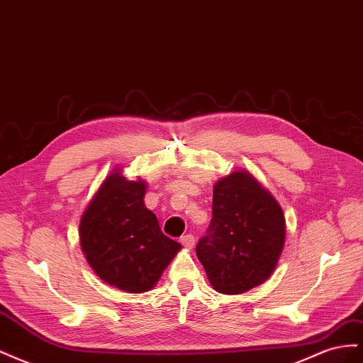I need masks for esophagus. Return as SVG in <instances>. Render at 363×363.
Listing matches in <instances>:
<instances>
[{
    "mask_svg": "<svg viewBox=\"0 0 363 363\" xmlns=\"http://www.w3.org/2000/svg\"><path fill=\"white\" fill-rule=\"evenodd\" d=\"M180 242H182V245H183L184 248L191 250V248L195 245V238H194L192 235H184V236L180 238Z\"/></svg>",
    "mask_w": 363,
    "mask_h": 363,
    "instance_id": "obj_1",
    "label": "esophagus"
}]
</instances>
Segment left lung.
<instances>
[{"mask_svg": "<svg viewBox=\"0 0 363 363\" xmlns=\"http://www.w3.org/2000/svg\"><path fill=\"white\" fill-rule=\"evenodd\" d=\"M286 221L276 199L247 171H235L213 186L212 219L196 244V257L219 294L259 286L276 269Z\"/></svg>", "mask_w": 363, "mask_h": 363, "instance_id": "left-lung-1", "label": "left lung"}]
</instances>
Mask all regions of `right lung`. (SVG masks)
<instances>
[{"label":"right lung","mask_w":363,"mask_h":363,"mask_svg":"<svg viewBox=\"0 0 363 363\" xmlns=\"http://www.w3.org/2000/svg\"><path fill=\"white\" fill-rule=\"evenodd\" d=\"M144 180L107 175L80 219V245L103 281L128 294L152 289L182 245L164 236L145 207Z\"/></svg>","instance_id":"add662e5"}]
</instances>
